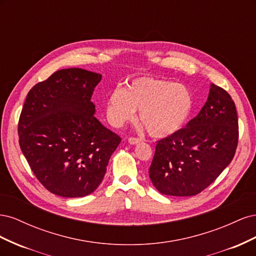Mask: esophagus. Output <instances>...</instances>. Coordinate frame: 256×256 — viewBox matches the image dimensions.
Instances as JSON below:
<instances>
[{
	"mask_svg": "<svg viewBox=\"0 0 256 256\" xmlns=\"http://www.w3.org/2000/svg\"><path fill=\"white\" fill-rule=\"evenodd\" d=\"M141 141H142L141 138H134V136H130V138H128V142H129L131 145L138 144V143H140Z\"/></svg>",
	"mask_w": 256,
	"mask_h": 256,
	"instance_id": "esophagus-1",
	"label": "esophagus"
}]
</instances>
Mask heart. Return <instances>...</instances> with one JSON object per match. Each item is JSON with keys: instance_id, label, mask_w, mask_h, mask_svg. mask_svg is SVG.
<instances>
[{"instance_id": "1", "label": "heart", "mask_w": 256, "mask_h": 256, "mask_svg": "<svg viewBox=\"0 0 256 256\" xmlns=\"http://www.w3.org/2000/svg\"><path fill=\"white\" fill-rule=\"evenodd\" d=\"M193 96L188 88L173 81L138 76L124 88L113 90L106 99L108 118L114 126L138 120L154 138H166L182 129L193 109Z\"/></svg>"}]
</instances>
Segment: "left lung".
Segmentation results:
<instances>
[{"mask_svg":"<svg viewBox=\"0 0 256 256\" xmlns=\"http://www.w3.org/2000/svg\"><path fill=\"white\" fill-rule=\"evenodd\" d=\"M237 144L235 104L226 90L212 83L207 102L196 118L157 142L150 180L162 194L196 196L230 164Z\"/></svg>","mask_w":256,"mask_h":256,"instance_id":"8db88e82","label":"left lung"}]
</instances>
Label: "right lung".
Returning a JSON list of instances; mask_svg holds the SVG:
<instances>
[{"instance_id":"1","label":"right lung","mask_w":256,"mask_h":256,"mask_svg":"<svg viewBox=\"0 0 256 256\" xmlns=\"http://www.w3.org/2000/svg\"><path fill=\"white\" fill-rule=\"evenodd\" d=\"M102 74L60 69L30 88L18 124L22 154L44 187L82 198L102 182L122 138L95 116L92 95Z\"/></svg>"}]
</instances>
